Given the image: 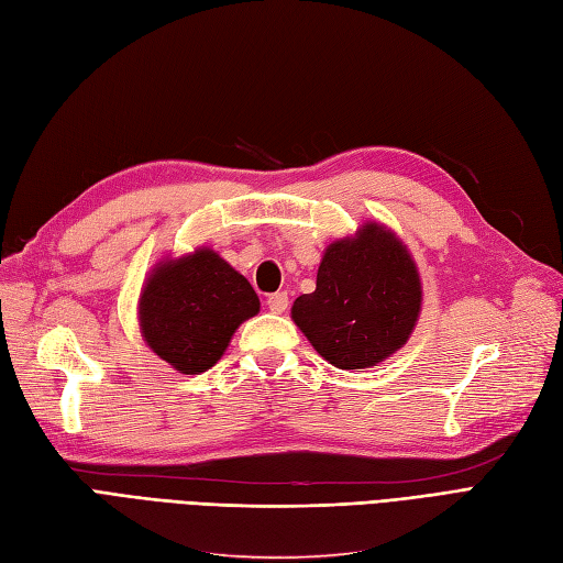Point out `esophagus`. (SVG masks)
I'll use <instances>...</instances> for the list:
<instances>
[{"label":"esophagus","instance_id":"esophagus-1","mask_svg":"<svg viewBox=\"0 0 563 563\" xmlns=\"http://www.w3.org/2000/svg\"><path fill=\"white\" fill-rule=\"evenodd\" d=\"M266 305L273 313H283L287 309V305H290V299H287V292H273V295H268Z\"/></svg>","mask_w":563,"mask_h":563}]
</instances>
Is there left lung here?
Here are the masks:
<instances>
[{
  "instance_id": "1",
  "label": "left lung",
  "mask_w": 563,
  "mask_h": 563,
  "mask_svg": "<svg viewBox=\"0 0 563 563\" xmlns=\"http://www.w3.org/2000/svg\"><path fill=\"white\" fill-rule=\"evenodd\" d=\"M422 309L415 261L382 222L325 246L317 290L299 295L292 321L338 369H369L400 350Z\"/></svg>"
}]
</instances>
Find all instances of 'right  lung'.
<instances>
[{
    "instance_id": "1",
    "label": "right lung",
    "mask_w": 563,
    "mask_h": 563,
    "mask_svg": "<svg viewBox=\"0 0 563 563\" xmlns=\"http://www.w3.org/2000/svg\"><path fill=\"white\" fill-rule=\"evenodd\" d=\"M258 307L250 280L201 246L151 271L139 297L141 335L177 372L201 374L222 357L240 323Z\"/></svg>"
}]
</instances>
